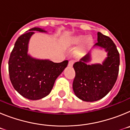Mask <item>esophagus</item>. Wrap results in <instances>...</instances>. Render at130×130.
<instances>
[{
  "instance_id": "1",
  "label": "esophagus",
  "mask_w": 130,
  "mask_h": 130,
  "mask_svg": "<svg viewBox=\"0 0 130 130\" xmlns=\"http://www.w3.org/2000/svg\"><path fill=\"white\" fill-rule=\"evenodd\" d=\"M73 63H74V61H73V60H70L68 62V66H73Z\"/></svg>"
}]
</instances>
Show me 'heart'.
I'll list each match as a JSON object with an SVG mask.
<instances>
[{
  "label": "heart",
  "instance_id": "1",
  "mask_svg": "<svg viewBox=\"0 0 130 130\" xmlns=\"http://www.w3.org/2000/svg\"><path fill=\"white\" fill-rule=\"evenodd\" d=\"M84 36L83 35H79L73 36L72 38H70L68 41V43L70 45H77L79 44L80 42H81L84 39ZM92 38L91 37H88L85 38V40H84L83 42L82 47H81V50H84L86 48L88 47V46H90L91 43H92Z\"/></svg>",
  "mask_w": 130,
  "mask_h": 130
}]
</instances>
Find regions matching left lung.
<instances>
[{"label": "left lung", "mask_w": 130, "mask_h": 130, "mask_svg": "<svg viewBox=\"0 0 130 130\" xmlns=\"http://www.w3.org/2000/svg\"><path fill=\"white\" fill-rule=\"evenodd\" d=\"M94 46L105 49L107 57L102 64L88 65V53L73 64L75 76L73 90L75 96L85 102H95L105 97L115 84L119 75L120 55L116 45L107 36L98 32V42Z\"/></svg>", "instance_id": "1"}]
</instances>
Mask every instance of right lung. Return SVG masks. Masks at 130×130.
I'll return each instance as SVG.
<instances>
[{"mask_svg":"<svg viewBox=\"0 0 130 130\" xmlns=\"http://www.w3.org/2000/svg\"><path fill=\"white\" fill-rule=\"evenodd\" d=\"M28 31L15 42L9 58V75L18 93L28 100H37L51 92L55 80L67 66L68 61L55 63L31 57L27 54L31 36L34 34V31H46L40 28H32Z\"/></svg>","mask_w":130,"mask_h":130,"instance_id":"right-lung-1","label":"right lung"}]
</instances>
